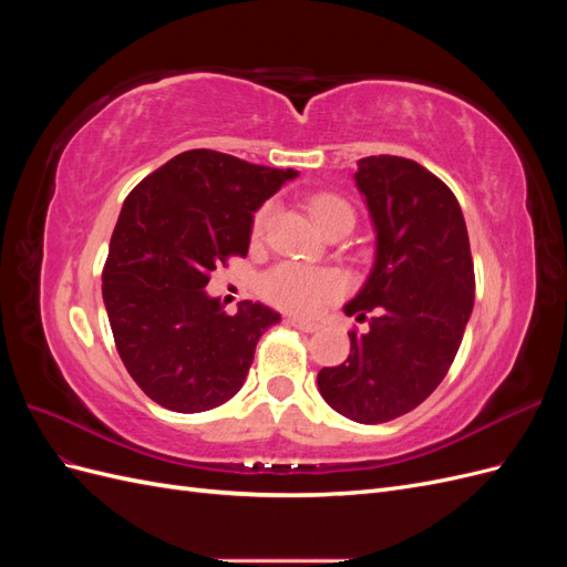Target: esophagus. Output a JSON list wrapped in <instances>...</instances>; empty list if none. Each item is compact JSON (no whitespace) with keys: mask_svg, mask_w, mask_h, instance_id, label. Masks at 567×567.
Masks as SVG:
<instances>
[{"mask_svg":"<svg viewBox=\"0 0 567 567\" xmlns=\"http://www.w3.org/2000/svg\"><path fill=\"white\" fill-rule=\"evenodd\" d=\"M286 321H288L290 326H296V329L305 331V333H312V331L319 329V323H315V321H310V319H302V317H288Z\"/></svg>","mask_w":567,"mask_h":567,"instance_id":"34e87169","label":"esophagus"}]
</instances>
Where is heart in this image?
<instances>
[{
	"label": "heart",
	"mask_w": 567,
	"mask_h": 567,
	"mask_svg": "<svg viewBox=\"0 0 567 567\" xmlns=\"http://www.w3.org/2000/svg\"><path fill=\"white\" fill-rule=\"evenodd\" d=\"M310 213L319 229L331 225V221L340 217L354 219L350 203L342 200L336 194H317L310 200ZM267 217H269V208H262L255 215V225H252L255 236H260L265 231ZM342 290H346V279H342V274L333 269H312L296 262H281L260 277V293L269 302L284 307V310H290V312H305V315L317 312L321 305L340 296Z\"/></svg>",
	"instance_id": "obj_1"
}]
</instances>
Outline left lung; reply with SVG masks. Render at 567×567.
<instances>
[{
    "label": "left lung",
    "mask_w": 567,
    "mask_h": 567,
    "mask_svg": "<svg viewBox=\"0 0 567 567\" xmlns=\"http://www.w3.org/2000/svg\"><path fill=\"white\" fill-rule=\"evenodd\" d=\"M354 182L375 229V260L346 315L350 354L326 367V404L357 423L416 409L447 375L473 312L475 274L461 205L450 186L400 156L357 161Z\"/></svg>",
    "instance_id": "1"
}]
</instances>
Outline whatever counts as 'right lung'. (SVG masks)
<instances>
[{
  "label": "right lung",
  "mask_w": 567,
  "mask_h": 567,
  "mask_svg": "<svg viewBox=\"0 0 567 567\" xmlns=\"http://www.w3.org/2000/svg\"><path fill=\"white\" fill-rule=\"evenodd\" d=\"M296 169L210 148L184 151L132 188L111 236L101 293L120 359L153 402L198 414L231 400L281 315L205 293L213 269L248 255L252 213Z\"/></svg>",
  "instance_id": "1"
}]
</instances>
